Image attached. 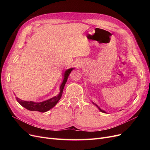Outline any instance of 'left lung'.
<instances>
[{
	"instance_id": "1",
	"label": "left lung",
	"mask_w": 150,
	"mask_h": 150,
	"mask_svg": "<svg viewBox=\"0 0 150 150\" xmlns=\"http://www.w3.org/2000/svg\"><path fill=\"white\" fill-rule=\"evenodd\" d=\"M96 106H97V105H96ZM98 108H99V110H100V111H101V112H105V111H103V110H101V109H100V108H99V107H98Z\"/></svg>"
}]
</instances>
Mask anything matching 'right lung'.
<instances>
[{
	"mask_svg": "<svg viewBox=\"0 0 150 150\" xmlns=\"http://www.w3.org/2000/svg\"><path fill=\"white\" fill-rule=\"evenodd\" d=\"M73 69H74L73 68H71V69H67L64 72V80H63L62 83L61 85L60 93L58 96L52 98L51 99H49L47 101H44L43 102H40V103H35V102L29 101L21 100V99L16 97V98L17 99V102H19V103L21 106H22L25 108H26L27 110H30V111H36L44 112L49 111V110H51V108H52L54 106L56 105L57 103L59 101V100L61 99L63 89H64L65 84L67 82L68 77H69L71 72Z\"/></svg>",
	"mask_w": 150,
	"mask_h": 150,
	"instance_id": "obj_1",
	"label": "right lung"
}]
</instances>
